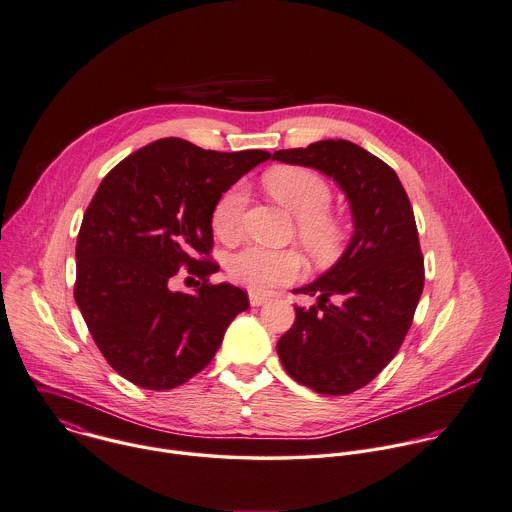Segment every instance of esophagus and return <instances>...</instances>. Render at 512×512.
Listing matches in <instances>:
<instances>
[{
	"label": "esophagus",
	"mask_w": 512,
	"mask_h": 512,
	"mask_svg": "<svg viewBox=\"0 0 512 512\" xmlns=\"http://www.w3.org/2000/svg\"><path fill=\"white\" fill-rule=\"evenodd\" d=\"M249 301L253 307H261L269 301V295H263V293H257V291H249Z\"/></svg>",
	"instance_id": "1"
}]
</instances>
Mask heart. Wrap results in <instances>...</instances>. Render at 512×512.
I'll use <instances>...</instances> for the list:
<instances>
[{"label": "heart", "instance_id": "1", "mask_svg": "<svg viewBox=\"0 0 512 512\" xmlns=\"http://www.w3.org/2000/svg\"><path fill=\"white\" fill-rule=\"evenodd\" d=\"M267 191L295 215L297 239L315 259L331 257L345 239V225L333 213L331 185L313 169L299 165H281L265 173ZM247 189L243 183L231 185L211 209L213 233L231 243L241 235ZM301 271V259L293 249H269L249 245L233 253L227 261L229 277L251 289L267 291L293 281Z\"/></svg>", "mask_w": 512, "mask_h": 512}]
</instances>
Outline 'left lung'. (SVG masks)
Returning <instances> with one entry per match:
<instances>
[{
    "instance_id": "obj_1",
    "label": "left lung",
    "mask_w": 512,
    "mask_h": 512,
    "mask_svg": "<svg viewBox=\"0 0 512 512\" xmlns=\"http://www.w3.org/2000/svg\"><path fill=\"white\" fill-rule=\"evenodd\" d=\"M273 159L315 167L345 191L355 235L325 275L297 289L317 297L295 305L279 339L285 371L321 395H351L369 385L401 349L425 285L415 213L397 173L347 139L281 149Z\"/></svg>"
}]
</instances>
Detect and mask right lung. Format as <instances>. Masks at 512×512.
<instances>
[{
	"mask_svg": "<svg viewBox=\"0 0 512 512\" xmlns=\"http://www.w3.org/2000/svg\"><path fill=\"white\" fill-rule=\"evenodd\" d=\"M271 153H221L179 137L153 141L99 183L77 235L75 303L113 371L167 391L203 371L229 323L249 307L243 289L213 285L211 209ZM187 268L195 294L173 292Z\"/></svg>",
	"mask_w": 512,
	"mask_h": 512,
	"instance_id": "add662e5",
	"label": "right lung"
}]
</instances>
